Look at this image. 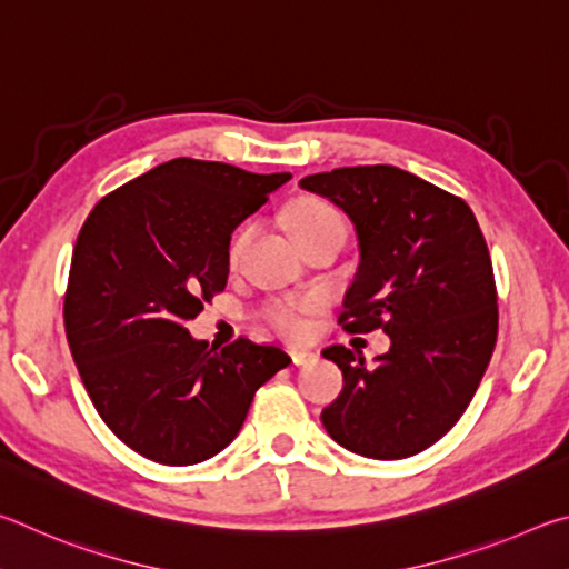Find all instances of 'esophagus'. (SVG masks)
<instances>
[{
    "label": "esophagus",
    "instance_id": "esophagus-1",
    "mask_svg": "<svg viewBox=\"0 0 569 569\" xmlns=\"http://www.w3.org/2000/svg\"><path fill=\"white\" fill-rule=\"evenodd\" d=\"M290 357H292L295 365H310V362L317 360V355L312 350H302V347H292Z\"/></svg>",
    "mask_w": 569,
    "mask_h": 569
}]
</instances>
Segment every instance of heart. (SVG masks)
Listing matches in <instances>:
<instances>
[{"instance_id": "obj_1", "label": "heart", "mask_w": 569, "mask_h": 569, "mask_svg": "<svg viewBox=\"0 0 569 569\" xmlns=\"http://www.w3.org/2000/svg\"><path fill=\"white\" fill-rule=\"evenodd\" d=\"M332 224H342L340 217H337L335 209H330L322 202H307V204L297 207L292 212L295 239L310 234V232H317V229H322V227H332ZM244 242H247V232L234 234L232 242H229L227 259L232 264L237 262L239 254H242ZM312 307H315L312 300H277V302H269L264 307L262 317L274 332L284 335V337H302L305 330H307L305 315L310 312Z\"/></svg>"}]
</instances>
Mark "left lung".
Masks as SVG:
<instances>
[{
	"label": "left lung",
	"mask_w": 569,
	"mask_h": 569,
	"mask_svg": "<svg viewBox=\"0 0 569 569\" xmlns=\"http://www.w3.org/2000/svg\"><path fill=\"white\" fill-rule=\"evenodd\" d=\"M350 217L360 267L340 322L382 327L390 350L365 365L342 345L322 352L345 387L322 410L337 445L372 460L427 450L460 420L490 365L497 295L490 252L460 197L392 164L300 179Z\"/></svg>",
	"instance_id": "left-lung-1"
}]
</instances>
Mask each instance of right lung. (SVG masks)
<instances>
[{"instance_id":"add662e5","label":"right lung","mask_w":569,"mask_h":569,"mask_svg":"<svg viewBox=\"0 0 569 569\" xmlns=\"http://www.w3.org/2000/svg\"><path fill=\"white\" fill-rule=\"evenodd\" d=\"M290 179L177 157L87 217L64 297L67 342L99 417L147 460L184 467L222 452L254 392L292 362L249 340L209 350L187 330L224 290L237 224Z\"/></svg>"}]
</instances>
